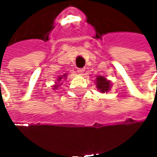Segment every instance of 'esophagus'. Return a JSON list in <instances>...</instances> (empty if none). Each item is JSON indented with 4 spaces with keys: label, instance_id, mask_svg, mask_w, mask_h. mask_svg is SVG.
<instances>
[{
    "label": "esophagus",
    "instance_id": "esophagus-1",
    "mask_svg": "<svg viewBox=\"0 0 157 157\" xmlns=\"http://www.w3.org/2000/svg\"><path fill=\"white\" fill-rule=\"evenodd\" d=\"M85 71V70H84V69L83 68H79V69H77V72H78L79 74H82V73H83V72Z\"/></svg>",
    "mask_w": 157,
    "mask_h": 157
}]
</instances>
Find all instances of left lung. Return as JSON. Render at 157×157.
<instances>
[{"label":"left lung","mask_w":157,"mask_h":157,"mask_svg":"<svg viewBox=\"0 0 157 157\" xmlns=\"http://www.w3.org/2000/svg\"><path fill=\"white\" fill-rule=\"evenodd\" d=\"M97 86L100 92H107L110 88V82L107 81L103 76L97 77Z\"/></svg>","instance_id":"left-lung-1"}]
</instances>
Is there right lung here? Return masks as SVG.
<instances>
[{
    "mask_svg": "<svg viewBox=\"0 0 157 157\" xmlns=\"http://www.w3.org/2000/svg\"><path fill=\"white\" fill-rule=\"evenodd\" d=\"M63 76H65V75H63ZM61 80H62V76H60V77H59L58 82H59V81H61ZM56 84H57V83H56ZM59 86V85H55V86H54V88L56 89V88H57V87H58Z\"/></svg>",
    "mask_w": 157,
    "mask_h": 157,
    "instance_id": "add662e5",
    "label": "right lung"
}]
</instances>
